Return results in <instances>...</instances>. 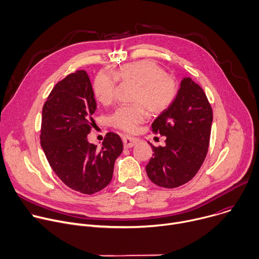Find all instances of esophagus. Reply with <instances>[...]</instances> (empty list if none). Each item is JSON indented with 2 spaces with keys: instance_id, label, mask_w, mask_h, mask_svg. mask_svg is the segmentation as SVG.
I'll use <instances>...</instances> for the list:
<instances>
[{
  "instance_id": "esophagus-1",
  "label": "esophagus",
  "mask_w": 259,
  "mask_h": 259,
  "mask_svg": "<svg viewBox=\"0 0 259 259\" xmlns=\"http://www.w3.org/2000/svg\"><path fill=\"white\" fill-rule=\"evenodd\" d=\"M122 139H123V143H124L125 149H129V147L134 146L138 141V139H136L134 137H130V136H123Z\"/></svg>"
}]
</instances>
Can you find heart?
I'll use <instances>...</instances> for the list:
<instances>
[{"label": "heart", "instance_id": "b5f03b06", "mask_svg": "<svg viewBox=\"0 0 259 259\" xmlns=\"http://www.w3.org/2000/svg\"><path fill=\"white\" fill-rule=\"evenodd\" d=\"M118 80L136 84L132 104L119 106L110 116L109 122L117 129L132 133L149 113L158 116L174 103L179 93L177 80L166 73L157 62L142 59L120 65L114 73L99 71L93 82V93L97 100L107 105L115 99Z\"/></svg>", "mask_w": 259, "mask_h": 259}]
</instances>
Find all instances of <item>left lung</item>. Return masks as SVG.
Masks as SVG:
<instances>
[{"label": "left lung", "mask_w": 259, "mask_h": 259, "mask_svg": "<svg viewBox=\"0 0 259 259\" xmlns=\"http://www.w3.org/2000/svg\"><path fill=\"white\" fill-rule=\"evenodd\" d=\"M213 113L204 90L192 79L181 82L174 103L152 124L166 136L165 146H154L146 174L157 186L178 188L200 170L208 153Z\"/></svg>", "instance_id": "1"}]
</instances>
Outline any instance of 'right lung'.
Here are the masks:
<instances>
[{
    "label": "right lung",
    "instance_id": "add662e5",
    "mask_svg": "<svg viewBox=\"0 0 259 259\" xmlns=\"http://www.w3.org/2000/svg\"><path fill=\"white\" fill-rule=\"evenodd\" d=\"M95 110L90 79L85 70H77L54 86L42 112L41 145L52 170L65 186L84 195L108 186L123 151L121 137L113 132L106 133L100 149L88 141Z\"/></svg>",
    "mask_w": 259,
    "mask_h": 259
}]
</instances>
